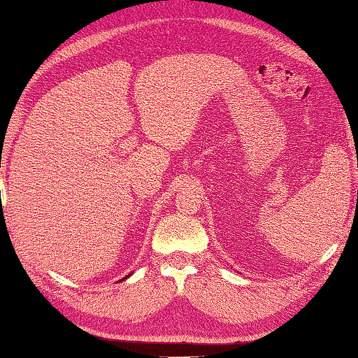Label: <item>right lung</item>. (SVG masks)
I'll use <instances>...</instances> for the list:
<instances>
[{
  "mask_svg": "<svg viewBox=\"0 0 358 358\" xmlns=\"http://www.w3.org/2000/svg\"><path fill=\"white\" fill-rule=\"evenodd\" d=\"M129 276V275H128ZM128 276H126V278H128ZM126 278H123V280H126Z\"/></svg>",
  "mask_w": 358,
  "mask_h": 358,
  "instance_id": "right-lung-1",
  "label": "right lung"
}]
</instances>
